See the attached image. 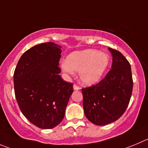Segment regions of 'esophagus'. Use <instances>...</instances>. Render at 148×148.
<instances>
[{
    "label": "esophagus",
    "instance_id": "esophagus-1",
    "mask_svg": "<svg viewBox=\"0 0 148 148\" xmlns=\"http://www.w3.org/2000/svg\"><path fill=\"white\" fill-rule=\"evenodd\" d=\"M73 88H74V90H79L80 89V88H79V87L77 86V85H75V84H74V86H73Z\"/></svg>",
    "mask_w": 148,
    "mask_h": 148
}]
</instances>
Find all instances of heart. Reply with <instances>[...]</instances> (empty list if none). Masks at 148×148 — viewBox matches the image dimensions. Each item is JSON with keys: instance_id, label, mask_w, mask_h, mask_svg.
<instances>
[{"instance_id": "heart-1", "label": "heart", "mask_w": 148, "mask_h": 148, "mask_svg": "<svg viewBox=\"0 0 148 148\" xmlns=\"http://www.w3.org/2000/svg\"><path fill=\"white\" fill-rule=\"evenodd\" d=\"M110 57L105 52L93 49L77 51L70 54L66 60L61 62L60 67L65 74L71 75L79 71L82 84L91 85L100 80L108 69Z\"/></svg>"}]
</instances>
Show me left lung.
<instances>
[{
	"mask_svg": "<svg viewBox=\"0 0 148 148\" xmlns=\"http://www.w3.org/2000/svg\"><path fill=\"white\" fill-rule=\"evenodd\" d=\"M112 55V69L96 85L82 88L86 118L97 125L110 124L123 115L133 89L129 62L119 51L109 47Z\"/></svg>",
	"mask_w": 148,
	"mask_h": 148,
	"instance_id": "8db88e82",
	"label": "left lung"
}]
</instances>
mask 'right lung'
Here are the masks:
<instances>
[{"label":"right lung","mask_w":148,"mask_h":148,"mask_svg":"<svg viewBox=\"0 0 148 148\" xmlns=\"http://www.w3.org/2000/svg\"><path fill=\"white\" fill-rule=\"evenodd\" d=\"M61 47L42 43L25 52L14 74L16 101L24 116L42 129L57 126L64 118L73 84L60 75Z\"/></svg>","instance_id":"right-lung-1"}]
</instances>
